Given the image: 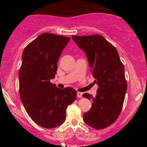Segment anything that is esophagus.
I'll return each instance as SVG.
<instances>
[{
  "mask_svg": "<svg viewBox=\"0 0 147 147\" xmlns=\"http://www.w3.org/2000/svg\"><path fill=\"white\" fill-rule=\"evenodd\" d=\"M82 97V92H77V97H79V98H81Z\"/></svg>",
  "mask_w": 147,
  "mask_h": 147,
  "instance_id": "1",
  "label": "esophagus"
}]
</instances>
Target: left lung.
I'll list each match as a JSON object with an SVG mask.
<instances>
[{
	"instance_id": "obj_1",
	"label": "left lung",
	"mask_w": 147,
	"mask_h": 147,
	"mask_svg": "<svg viewBox=\"0 0 147 147\" xmlns=\"http://www.w3.org/2000/svg\"><path fill=\"white\" fill-rule=\"evenodd\" d=\"M72 38L86 52L95 79L93 84L98 86L95 97L82 95L92 101L84 120L95 129H105L117 120L122 109L127 89L124 65L116 48L102 35H72Z\"/></svg>"
}]
</instances>
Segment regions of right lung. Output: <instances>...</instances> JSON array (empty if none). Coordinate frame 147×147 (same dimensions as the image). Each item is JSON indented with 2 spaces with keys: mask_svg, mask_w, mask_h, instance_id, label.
I'll list each match as a JSON object with an SVG mask.
<instances>
[{
  "mask_svg": "<svg viewBox=\"0 0 147 147\" xmlns=\"http://www.w3.org/2000/svg\"><path fill=\"white\" fill-rule=\"evenodd\" d=\"M70 38L43 33L25 47L18 72L19 95L30 117L37 125L54 129L66 117V109L77 98L71 87L60 89L50 82L57 62Z\"/></svg>",
  "mask_w": 147,
  "mask_h": 147,
  "instance_id": "right-lung-1",
  "label": "right lung"
}]
</instances>
